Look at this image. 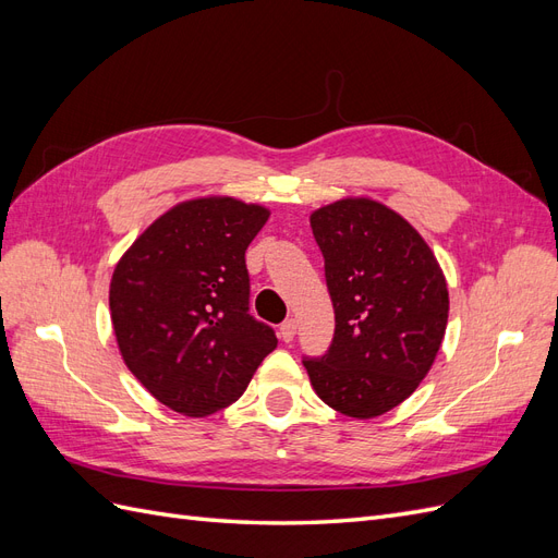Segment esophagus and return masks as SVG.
Masks as SVG:
<instances>
[{"mask_svg":"<svg viewBox=\"0 0 558 558\" xmlns=\"http://www.w3.org/2000/svg\"><path fill=\"white\" fill-rule=\"evenodd\" d=\"M295 332H298V320L295 318H286L283 324L279 326V337L283 342H293Z\"/></svg>","mask_w":558,"mask_h":558,"instance_id":"1","label":"esophagus"}]
</instances>
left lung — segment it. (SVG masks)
<instances>
[{
    "instance_id": "left-lung-1",
    "label": "left lung",
    "mask_w": 558,
    "mask_h": 558,
    "mask_svg": "<svg viewBox=\"0 0 558 558\" xmlns=\"http://www.w3.org/2000/svg\"><path fill=\"white\" fill-rule=\"evenodd\" d=\"M324 253L335 335L302 356L332 410L373 418L414 393L442 344L449 293L421 234L373 199H340L312 214Z\"/></svg>"
}]
</instances>
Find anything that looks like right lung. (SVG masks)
<instances>
[{
  "instance_id": "obj_1",
  "label": "right lung",
  "mask_w": 558,
  "mask_h": 558,
  "mask_svg": "<svg viewBox=\"0 0 558 558\" xmlns=\"http://www.w3.org/2000/svg\"><path fill=\"white\" fill-rule=\"evenodd\" d=\"M267 209L232 197L183 202L116 265L109 307L130 373L167 408L207 416L228 408L277 347L251 310L244 253Z\"/></svg>"
}]
</instances>
